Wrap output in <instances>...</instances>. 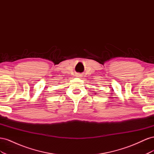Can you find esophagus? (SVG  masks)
<instances>
[{
	"label": "esophagus",
	"mask_w": 154,
	"mask_h": 154,
	"mask_svg": "<svg viewBox=\"0 0 154 154\" xmlns=\"http://www.w3.org/2000/svg\"><path fill=\"white\" fill-rule=\"evenodd\" d=\"M76 76L77 77H80L82 75H81L80 74H76Z\"/></svg>",
	"instance_id": "obj_1"
}]
</instances>
